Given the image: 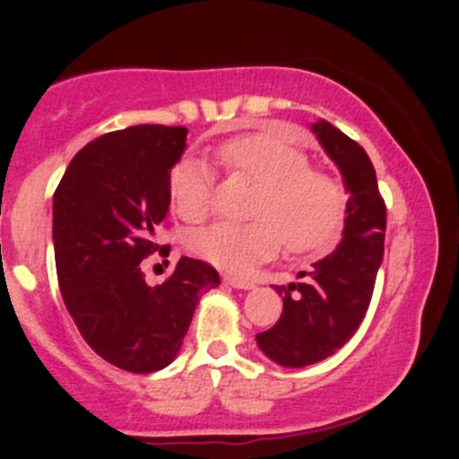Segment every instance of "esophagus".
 Here are the masks:
<instances>
[{
	"instance_id": "esophagus-1",
	"label": "esophagus",
	"mask_w": 459,
	"mask_h": 459,
	"mask_svg": "<svg viewBox=\"0 0 459 459\" xmlns=\"http://www.w3.org/2000/svg\"><path fill=\"white\" fill-rule=\"evenodd\" d=\"M224 281H226V284H230V287H235V289H252V287H255V282H252V281H247V278L233 276V273H226Z\"/></svg>"
}]
</instances>
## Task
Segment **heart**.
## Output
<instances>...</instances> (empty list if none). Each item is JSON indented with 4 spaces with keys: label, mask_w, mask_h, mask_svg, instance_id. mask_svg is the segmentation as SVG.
Returning <instances> with one entry per match:
<instances>
[{
    "label": "heart",
    "mask_w": 459,
    "mask_h": 459,
    "mask_svg": "<svg viewBox=\"0 0 459 459\" xmlns=\"http://www.w3.org/2000/svg\"><path fill=\"white\" fill-rule=\"evenodd\" d=\"M229 172L255 181L252 222H218L192 235L189 246L204 261L229 272H247L272 259L278 247L319 252L339 235L347 196L339 178L310 166L307 151L270 134H247L218 146ZM172 209L187 222L212 212L213 172L194 155L181 157L168 177Z\"/></svg>",
    "instance_id": "heart-1"
}]
</instances>
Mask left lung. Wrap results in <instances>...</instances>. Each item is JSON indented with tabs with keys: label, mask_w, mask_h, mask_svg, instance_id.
Instances as JSON below:
<instances>
[{
	"label": "left lung",
	"mask_w": 459,
	"mask_h": 459,
	"mask_svg": "<svg viewBox=\"0 0 459 459\" xmlns=\"http://www.w3.org/2000/svg\"><path fill=\"white\" fill-rule=\"evenodd\" d=\"M313 131L345 178L343 239L332 255L299 272V282L278 287L282 315L256 334L261 351L282 367H307L341 350L365 319L384 256L386 204L376 168L358 142L319 120Z\"/></svg>",
	"instance_id": "8db88e82"
}]
</instances>
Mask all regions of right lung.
<instances>
[{"label":"right lung","mask_w":459,"mask_h":459,"mask_svg":"<svg viewBox=\"0 0 459 459\" xmlns=\"http://www.w3.org/2000/svg\"><path fill=\"white\" fill-rule=\"evenodd\" d=\"M186 127L138 125L88 142L54 194L57 284L83 341L109 365L160 371L175 360L215 267L183 256L157 287L140 263L170 246L155 233L170 207L168 177L186 149Z\"/></svg>","instance_id":"add662e5"}]
</instances>
